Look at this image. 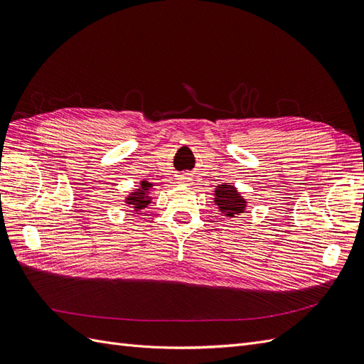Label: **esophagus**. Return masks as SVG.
<instances>
[{"instance_id":"34e87169","label":"esophagus","mask_w":364,"mask_h":364,"mask_svg":"<svg viewBox=\"0 0 364 364\" xmlns=\"http://www.w3.org/2000/svg\"><path fill=\"white\" fill-rule=\"evenodd\" d=\"M182 179H185V178H182Z\"/></svg>"}]
</instances>
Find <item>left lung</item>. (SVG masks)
<instances>
[{
  "label": "left lung",
  "mask_w": 364,
  "mask_h": 364,
  "mask_svg": "<svg viewBox=\"0 0 364 364\" xmlns=\"http://www.w3.org/2000/svg\"><path fill=\"white\" fill-rule=\"evenodd\" d=\"M214 203L218 206V211L225 214L226 217H235L241 213H245L246 209V199H243L234 185H218L215 188V197Z\"/></svg>",
  "instance_id": "8db88e82"
}]
</instances>
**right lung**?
<instances>
[{
    "label": "right lung",
    "instance_id": "add662e5",
    "mask_svg": "<svg viewBox=\"0 0 364 364\" xmlns=\"http://www.w3.org/2000/svg\"><path fill=\"white\" fill-rule=\"evenodd\" d=\"M153 188V183H150L149 181H141L138 188L130 193L126 197V205L132 206L135 211H139V209H144L149 203H151V197L149 196V191Z\"/></svg>",
    "mask_w": 364,
    "mask_h": 364
}]
</instances>
